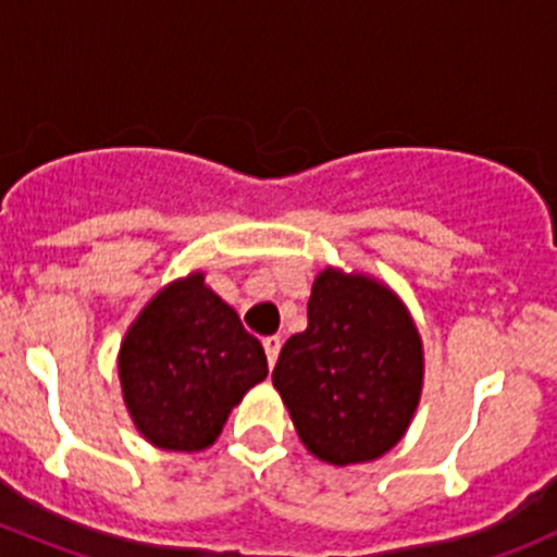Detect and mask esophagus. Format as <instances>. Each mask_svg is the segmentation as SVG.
<instances>
[{
  "label": "esophagus",
  "mask_w": 557,
  "mask_h": 557,
  "mask_svg": "<svg viewBox=\"0 0 557 557\" xmlns=\"http://www.w3.org/2000/svg\"><path fill=\"white\" fill-rule=\"evenodd\" d=\"M280 346H283V337H280V335L263 337V349H267V360H269V366H272V368H274V362H277Z\"/></svg>",
  "instance_id": "1"
}]
</instances>
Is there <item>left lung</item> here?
<instances>
[{
	"label": "left lung",
	"instance_id": "left-lung-1",
	"mask_svg": "<svg viewBox=\"0 0 557 557\" xmlns=\"http://www.w3.org/2000/svg\"><path fill=\"white\" fill-rule=\"evenodd\" d=\"M272 382L310 454L330 465L379 459L420 401V335L393 290L326 269L313 283L308 330L285 341Z\"/></svg>",
	"mask_w": 557,
	"mask_h": 557
}]
</instances>
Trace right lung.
<instances>
[{"instance_id":"1","label":"right lung","mask_w":557,"mask_h":557,"mask_svg":"<svg viewBox=\"0 0 557 557\" xmlns=\"http://www.w3.org/2000/svg\"><path fill=\"white\" fill-rule=\"evenodd\" d=\"M123 398L145 440L164 450H202L231 409L269 373L261 341L202 274L168 285L121 346Z\"/></svg>"}]
</instances>
